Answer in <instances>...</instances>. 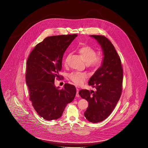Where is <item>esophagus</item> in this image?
Returning <instances> with one entry per match:
<instances>
[{
    "instance_id": "esophagus-1",
    "label": "esophagus",
    "mask_w": 148,
    "mask_h": 148,
    "mask_svg": "<svg viewBox=\"0 0 148 148\" xmlns=\"http://www.w3.org/2000/svg\"><path fill=\"white\" fill-rule=\"evenodd\" d=\"M79 90L78 88H76V97H79V96H80L79 94Z\"/></svg>"
}]
</instances>
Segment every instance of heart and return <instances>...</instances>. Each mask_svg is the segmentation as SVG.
<instances>
[{"mask_svg": "<svg viewBox=\"0 0 148 148\" xmlns=\"http://www.w3.org/2000/svg\"><path fill=\"white\" fill-rule=\"evenodd\" d=\"M79 53L88 67L92 69H98L103 63V58L101 56L97 55L96 50L89 45L82 46L79 49ZM70 55H68L64 61V64H67L68 60ZM69 77L74 83L77 85H81L85 81L86 75L79 72H73L69 75Z\"/></svg>", "mask_w": 148, "mask_h": 148, "instance_id": "b5f03b06", "label": "heart"}]
</instances>
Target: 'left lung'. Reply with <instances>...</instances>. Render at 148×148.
Listing matches in <instances>:
<instances>
[{
	"instance_id": "obj_1",
	"label": "left lung",
	"mask_w": 148,
	"mask_h": 148,
	"mask_svg": "<svg viewBox=\"0 0 148 148\" xmlns=\"http://www.w3.org/2000/svg\"><path fill=\"white\" fill-rule=\"evenodd\" d=\"M90 37L101 45L104 57L101 67L88 81V85L95 91L81 90L79 94L88 103V108L84 112L86 118L91 123H97L111 114L121 98L123 70L120 57L110 40L101 35Z\"/></svg>"
}]
</instances>
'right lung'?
Returning <instances> with one entry per match:
<instances>
[{
	"label": "right lung",
	"mask_w": 148,
	"mask_h": 148,
	"mask_svg": "<svg viewBox=\"0 0 148 148\" xmlns=\"http://www.w3.org/2000/svg\"><path fill=\"white\" fill-rule=\"evenodd\" d=\"M77 34L46 37L36 45L27 58L25 79L29 99L37 114L46 121L62 115L68 103L76 95V88L65 84L59 90L54 84L60 79L63 54Z\"/></svg>",
	"instance_id": "right-lung-1"
}]
</instances>
